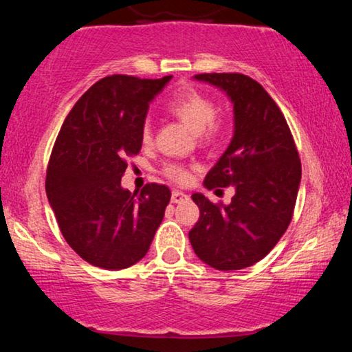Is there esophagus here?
Returning a JSON list of instances; mask_svg holds the SVG:
<instances>
[{
    "label": "esophagus",
    "mask_w": 352,
    "mask_h": 352,
    "mask_svg": "<svg viewBox=\"0 0 352 352\" xmlns=\"http://www.w3.org/2000/svg\"><path fill=\"white\" fill-rule=\"evenodd\" d=\"M182 200H187V194H184V192H181V190H173V194H171L173 204H181Z\"/></svg>",
    "instance_id": "obj_1"
}]
</instances>
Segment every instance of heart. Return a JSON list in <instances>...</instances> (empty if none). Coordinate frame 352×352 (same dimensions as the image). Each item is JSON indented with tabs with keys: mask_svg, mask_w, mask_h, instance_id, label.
I'll return each mask as SVG.
<instances>
[{
	"mask_svg": "<svg viewBox=\"0 0 352 352\" xmlns=\"http://www.w3.org/2000/svg\"><path fill=\"white\" fill-rule=\"evenodd\" d=\"M168 112L175 115L177 120L187 124L192 131L200 133V136L206 141H214L224 131V122L216 117V105L206 96L197 91H187L177 96L168 104ZM152 141L151 122H146L142 126V142L148 144ZM194 166H184L181 163L170 162L163 166V173L171 181L186 184L190 179V170Z\"/></svg>",
	"mask_w": 352,
	"mask_h": 352,
	"instance_id": "heart-1",
	"label": "heart"
}]
</instances>
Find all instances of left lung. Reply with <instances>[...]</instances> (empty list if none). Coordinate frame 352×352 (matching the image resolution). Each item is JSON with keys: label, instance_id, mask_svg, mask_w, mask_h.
<instances>
[{"label": "left lung", "instance_id": "1", "mask_svg": "<svg viewBox=\"0 0 352 352\" xmlns=\"http://www.w3.org/2000/svg\"><path fill=\"white\" fill-rule=\"evenodd\" d=\"M234 104V136L206 175V189L234 187L229 205L201 194L189 240L197 256L218 271H239L263 259L293 218L301 162L287 120L258 81L242 74H200Z\"/></svg>", "mask_w": 352, "mask_h": 352}]
</instances>
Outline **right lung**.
I'll use <instances>...</instances> for the list:
<instances>
[{
    "mask_svg": "<svg viewBox=\"0 0 352 352\" xmlns=\"http://www.w3.org/2000/svg\"><path fill=\"white\" fill-rule=\"evenodd\" d=\"M173 76H105L74 105L52 147L46 195L70 248L96 267L120 271L146 256L170 204L163 184L122 187L126 158L142 147L148 102Z\"/></svg>",
    "mask_w": 352,
    "mask_h": 352,
    "instance_id": "add662e5",
    "label": "right lung"
}]
</instances>
